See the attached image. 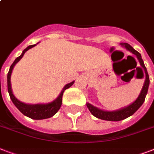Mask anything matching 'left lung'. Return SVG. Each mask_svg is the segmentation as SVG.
Instances as JSON below:
<instances>
[{
	"label": "left lung",
	"mask_w": 154,
	"mask_h": 154,
	"mask_svg": "<svg viewBox=\"0 0 154 154\" xmlns=\"http://www.w3.org/2000/svg\"><path fill=\"white\" fill-rule=\"evenodd\" d=\"M120 45L136 56L141 66L144 69V71H145V73H146V80H145L143 87H142L141 93L139 94V96L137 97V98L128 106H125V107H123L117 110H114V111H105V110L101 109H99L96 106H94L89 103H86L87 107H88L90 112L94 115V117H97L99 119L105 120V121L118 122V121H122V120H124L127 117L132 116L137 110L139 108L141 107L144 101H145L146 94H147V92H148L149 85V77L148 72H147V69H146V66H145L143 60L141 58V54L137 51H136L128 43H121Z\"/></svg>",
	"instance_id": "left-lung-1"
}]
</instances>
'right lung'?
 Instances as JSON below:
<instances>
[{
    "mask_svg": "<svg viewBox=\"0 0 154 154\" xmlns=\"http://www.w3.org/2000/svg\"><path fill=\"white\" fill-rule=\"evenodd\" d=\"M36 45H32L28 46L26 49L23 50L21 55L19 56L18 57L15 59V60L13 61V63L11 65L9 71L8 72V76H7V85H8V92L10 97L11 100L13 101L16 107L18 109L20 110V112H22L23 114L26 116L28 117H30L32 119L34 120H42V119H47L49 117H53V115H55L57 113L58 110L60 109L61 104H62V96L63 93L65 92V89H69L70 86H72L74 81L72 82H70L69 84L65 85V87L63 88V89L60 92V94H59V96L57 98L53 101L52 102L46 103V104H26V103L21 102L13 94V90H12V86H11V74L13 72V69L15 65L19 61V60L23 57V56L25 53V52L28 51L29 49H32V47H34Z\"/></svg>",
    "mask_w": 154,
    "mask_h": 154,
    "instance_id": "add662e5",
    "label": "right lung"
}]
</instances>
